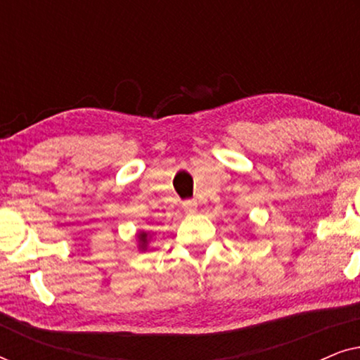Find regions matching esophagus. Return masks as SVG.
<instances>
[{"mask_svg":"<svg viewBox=\"0 0 360 360\" xmlns=\"http://www.w3.org/2000/svg\"><path fill=\"white\" fill-rule=\"evenodd\" d=\"M196 208H198V205H196L195 200H185L184 201V210L186 213H195Z\"/></svg>","mask_w":360,"mask_h":360,"instance_id":"obj_1","label":"esophagus"}]
</instances>
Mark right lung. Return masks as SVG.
I'll return each mask as SVG.
<instances>
[{
  "label": "right lung",
  "instance_id": "obj_1",
  "mask_svg": "<svg viewBox=\"0 0 360 360\" xmlns=\"http://www.w3.org/2000/svg\"><path fill=\"white\" fill-rule=\"evenodd\" d=\"M139 239H141V243H142V248H144L146 243H147V234L146 233H141L139 234Z\"/></svg>",
  "mask_w": 360,
  "mask_h": 360
}]
</instances>
